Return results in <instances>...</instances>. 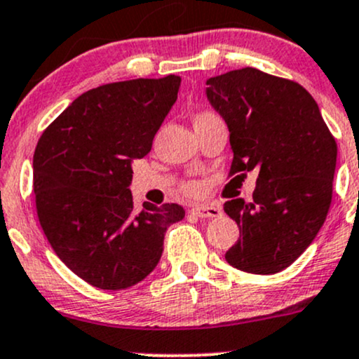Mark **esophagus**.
<instances>
[{"label":"esophagus","mask_w":359,"mask_h":359,"mask_svg":"<svg viewBox=\"0 0 359 359\" xmlns=\"http://www.w3.org/2000/svg\"><path fill=\"white\" fill-rule=\"evenodd\" d=\"M191 212L199 218H216V216L222 215V208L216 206V204H201V206L191 208Z\"/></svg>","instance_id":"obj_1"}]
</instances>
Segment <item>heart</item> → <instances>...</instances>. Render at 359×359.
I'll return each instance as SVG.
<instances>
[{"label": "heart", "instance_id": "1", "mask_svg": "<svg viewBox=\"0 0 359 359\" xmlns=\"http://www.w3.org/2000/svg\"><path fill=\"white\" fill-rule=\"evenodd\" d=\"M212 116H215V114H211V112H199L198 116L194 117V122L201 121V119H208V117H212ZM186 191L191 192V194H196V192H199V186L198 184H189V186L186 187Z\"/></svg>", "mask_w": 359, "mask_h": 359}]
</instances>
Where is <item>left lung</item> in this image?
Returning <instances> with one entry per match:
<instances>
[{
    "instance_id": "1",
    "label": "left lung",
    "mask_w": 359,
    "mask_h": 359,
    "mask_svg": "<svg viewBox=\"0 0 359 359\" xmlns=\"http://www.w3.org/2000/svg\"><path fill=\"white\" fill-rule=\"evenodd\" d=\"M206 85L208 100L230 131V173L259 172L250 203H224L240 228L224 259L245 273H279L309 249L325 222L336 140L317 102L297 81L242 68Z\"/></svg>"
}]
</instances>
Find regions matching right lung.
Listing matches in <instances>:
<instances>
[{
    "label": "right lung",
    "mask_w": 359,
    "mask_h": 359,
    "mask_svg": "<svg viewBox=\"0 0 359 359\" xmlns=\"http://www.w3.org/2000/svg\"><path fill=\"white\" fill-rule=\"evenodd\" d=\"M180 76L137 78L80 95L42 133L34 153L39 222L66 266L100 290H126L158 264L179 204L136 211L129 191L133 161L177 100Z\"/></svg>",
    "instance_id": "1"
}]
</instances>
